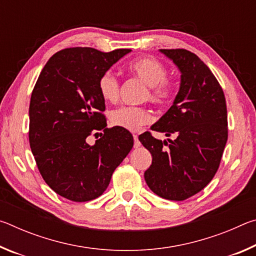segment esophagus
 <instances>
[{
    "label": "esophagus",
    "instance_id": "esophagus-1",
    "mask_svg": "<svg viewBox=\"0 0 256 256\" xmlns=\"http://www.w3.org/2000/svg\"><path fill=\"white\" fill-rule=\"evenodd\" d=\"M133 138H134V148H138V146H141V144L140 141H138L136 134H133Z\"/></svg>",
    "mask_w": 256,
    "mask_h": 256
}]
</instances>
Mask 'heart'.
Here are the masks:
<instances>
[{"instance_id": "1", "label": "heart", "mask_w": 256, "mask_h": 256, "mask_svg": "<svg viewBox=\"0 0 256 256\" xmlns=\"http://www.w3.org/2000/svg\"><path fill=\"white\" fill-rule=\"evenodd\" d=\"M128 71L148 86L146 98L156 105H168L177 92V82L167 76V68L159 60L146 56L132 60L128 66ZM98 92L106 102H115L118 97L120 82L112 72H104L98 80ZM151 115L144 107L122 106L110 112V122L118 128L128 131H138L150 123Z\"/></svg>"}]
</instances>
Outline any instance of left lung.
I'll return each mask as SVG.
<instances>
[{
	"mask_svg": "<svg viewBox=\"0 0 256 256\" xmlns=\"http://www.w3.org/2000/svg\"><path fill=\"white\" fill-rule=\"evenodd\" d=\"M180 71V92L172 106L138 140L152 156L146 184L160 198L183 201L200 192L218 170L228 138L226 99L218 80L198 56L184 48L160 50Z\"/></svg>",
	"mask_w": 256,
	"mask_h": 256,
	"instance_id": "8db88e82",
	"label": "left lung"
}]
</instances>
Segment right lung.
<instances>
[{"mask_svg": "<svg viewBox=\"0 0 256 256\" xmlns=\"http://www.w3.org/2000/svg\"><path fill=\"white\" fill-rule=\"evenodd\" d=\"M131 50L104 53L70 47L55 53L34 86L29 106V144L46 184L74 202L92 201L110 185L116 167L133 146L123 128H107L98 80ZM102 130L94 146L86 138Z\"/></svg>", "mask_w": 256, "mask_h": 256, "instance_id": "right-lung-1", "label": "right lung"}]
</instances>
